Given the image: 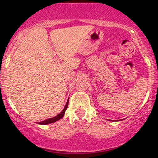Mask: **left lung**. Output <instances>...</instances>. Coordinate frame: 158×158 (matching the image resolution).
I'll list each match as a JSON object with an SVG mask.
<instances>
[{"label": "left lung", "mask_w": 158, "mask_h": 158, "mask_svg": "<svg viewBox=\"0 0 158 158\" xmlns=\"http://www.w3.org/2000/svg\"><path fill=\"white\" fill-rule=\"evenodd\" d=\"M66 106H64V109L62 110V111L60 113H59L56 116H54L52 118H49V119H47L45 120H43V121H41V122H38V125H48V124H51V123L56 122L57 120H59L60 119H61L64 115V112H65V110H66Z\"/></svg>", "instance_id": "1"}]
</instances>
